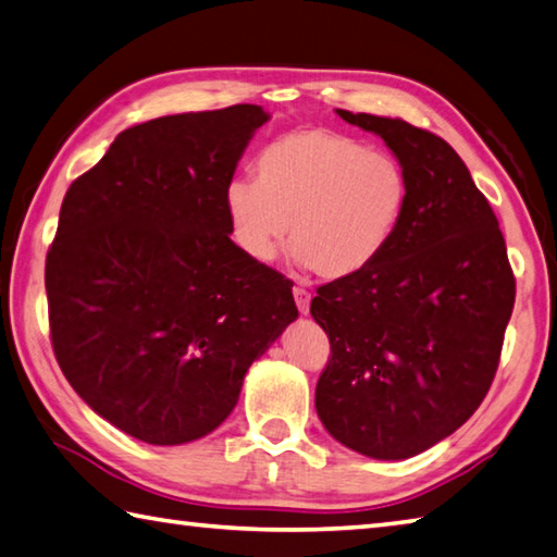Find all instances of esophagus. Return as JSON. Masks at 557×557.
Segmentation results:
<instances>
[{
  "instance_id": "34e87169",
  "label": "esophagus",
  "mask_w": 557,
  "mask_h": 557,
  "mask_svg": "<svg viewBox=\"0 0 557 557\" xmlns=\"http://www.w3.org/2000/svg\"><path fill=\"white\" fill-rule=\"evenodd\" d=\"M293 298H296V306H298L300 314H308L310 312V298H312L310 290L296 286V288H293Z\"/></svg>"
}]
</instances>
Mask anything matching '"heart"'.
<instances>
[{"label":"heart","mask_w":557,"mask_h":557,"mask_svg":"<svg viewBox=\"0 0 557 557\" xmlns=\"http://www.w3.org/2000/svg\"><path fill=\"white\" fill-rule=\"evenodd\" d=\"M257 180L225 186L237 245L267 264L288 233L293 257L324 278H349L381 259L409 203L405 164L332 128H298L261 148Z\"/></svg>","instance_id":"1"}]
</instances>
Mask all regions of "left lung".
Wrapping results in <instances>:
<instances>
[{
	"instance_id": "8db88e82",
	"label": "left lung",
	"mask_w": 557,
	"mask_h": 557,
	"mask_svg": "<svg viewBox=\"0 0 557 557\" xmlns=\"http://www.w3.org/2000/svg\"><path fill=\"white\" fill-rule=\"evenodd\" d=\"M405 164L409 203L381 259L318 288L332 356L314 409L346 448L403 460L466 424L497 373L517 281L497 215L438 135L337 109Z\"/></svg>"
}]
</instances>
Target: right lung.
Returning a JSON list of instances; mask_svg holds the SVG:
<instances>
[{
    "mask_svg": "<svg viewBox=\"0 0 557 557\" xmlns=\"http://www.w3.org/2000/svg\"><path fill=\"white\" fill-rule=\"evenodd\" d=\"M267 121L237 103L133 125L62 201L52 351L82 400L145 444L223 424L251 361L298 318L293 283L230 239L225 186Z\"/></svg>",
    "mask_w": 557,
    "mask_h": 557,
    "instance_id": "add662e5",
    "label": "right lung"
}]
</instances>
